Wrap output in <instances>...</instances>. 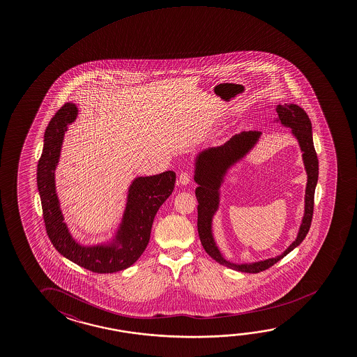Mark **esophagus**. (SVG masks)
<instances>
[{
  "mask_svg": "<svg viewBox=\"0 0 357 357\" xmlns=\"http://www.w3.org/2000/svg\"><path fill=\"white\" fill-rule=\"evenodd\" d=\"M190 181H192V176H190L189 173H187V172L181 173V176H179V183H181V185H188Z\"/></svg>",
  "mask_w": 357,
  "mask_h": 357,
  "instance_id": "1",
  "label": "esophagus"
}]
</instances>
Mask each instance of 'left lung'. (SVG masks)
I'll list each match as a JSON object with an SVG mask.
<instances>
[{"label": "left lung", "mask_w": 357, "mask_h": 357, "mask_svg": "<svg viewBox=\"0 0 357 357\" xmlns=\"http://www.w3.org/2000/svg\"><path fill=\"white\" fill-rule=\"evenodd\" d=\"M278 118L275 122H280L284 127L291 129V133L298 142L303 152L305 170L307 176V183L305 189V211L303 220L298 228V236L292 241L285 252L278 257H270L255 263L235 264L229 261L222 255L220 249L216 245L213 235V218L219 209L220 204V188L225 181L228 170L239 163L246 154L255 146L261 132L249 130L241 132L227 142L224 146L208 148L200 151L194 162V181L198 184L195 195L198 200V233L202 245L215 261L228 266L230 269L257 274L269 269L282 257H287L296 246L300 245L309 233L310 225L314 213V195L319 179V159L316 155L315 146L312 142V127L306 112L296 105H276Z\"/></svg>", "instance_id": "obj_1"}]
</instances>
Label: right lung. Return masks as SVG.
Masks as SVG:
<instances>
[{"mask_svg": "<svg viewBox=\"0 0 357 357\" xmlns=\"http://www.w3.org/2000/svg\"><path fill=\"white\" fill-rule=\"evenodd\" d=\"M77 116L78 108L68 102L54 114L45 132L37 165V187L45 225L56 250L72 263L98 274L117 273L133 265L146 250L154 216L173 192L176 173L168 170L157 176H137L129 185L122 222L114 238L97 245L79 244L65 222L54 179L65 133Z\"/></svg>", "mask_w": 357, "mask_h": 357, "instance_id": "add662e5", "label": "right lung"}]
</instances>
